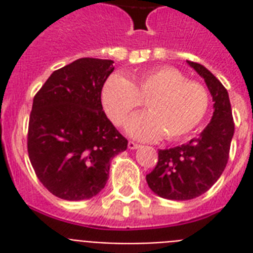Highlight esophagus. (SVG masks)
I'll use <instances>...</instances> for the list:
<instances>
[{"instance_id":"34e87169","label":"esophagus","mask_w":253,"mask_h":253,"mask_svg":"<svg viewBox=\"0 0 253 253\" xmlns=\"http://www.w3.org/2000/svg\"><path fill=\"white\" fill-rule=\"evenodd\" d=\"M127 146H128V148H130V150H136V148H139V147H140V144H138V143H135V142H131L130 140Z\"/></svg>"}]
</instances>
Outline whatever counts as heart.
I'll return each instance as SVG.
<instances>
[{
  "label": "heart",
  "mask_w": 253,
  "mask_h": 253,
  "mask_svg": "<svg viewBox=\"0 0 253 253\" xmlns=\"http://www.w3.org/2000/svg\"><path fill=\"white\" fill-rule=\"evenodd\" d=\"M146 105L150 113L136 115L127 123L134 138L151 140L180 139L200 126L209 110V93L196 81L172 67H156L135 73L130 81L111 75L101 89V102L115 125H123L136 109Z\"/></svg>",
  "instance_id": "1"
}]
</instances>
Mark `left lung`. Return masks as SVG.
<instances>
[{
	"label": "left lung",
	"mask_w": 253,
	"mask_h": 253,
	"mask_svg": "<svg viewBox=\"0 0 253 253\" xmlns=\"http://www.w3.org/2000/svg\"><path fill=\"white\" fill-rule=\"evenodd\" d=\"M188 64L208 85L214 101V113L198 138L159 151L158 164L146 176L152 192L173 201L193 200L215 184L228 162L235 130L226 87L204 65L193 61Z\"/></svg>",
	"instance_id": "left-lung-1"
}]
</instances>
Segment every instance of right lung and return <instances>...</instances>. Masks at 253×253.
Instances as JSON below:
<instances>
[{"instance_id": "right-lung-1", "label": "right lung", "mask_w": 253, "mask_h": 253, "mask_svg": "<svg viewBox=\"0 0 253 253\" xmlns=\"http://www.w3.org/2000/svg\"><path fill=\"white\" fill-rule=\"evenodd\" d=\"M113 60L77 59L57 69L34 97L27 151L44 188L67 201L97 196L107 182L110 162L126 151L102 110L101 89Z\"/></svg>"}]
</instances>
